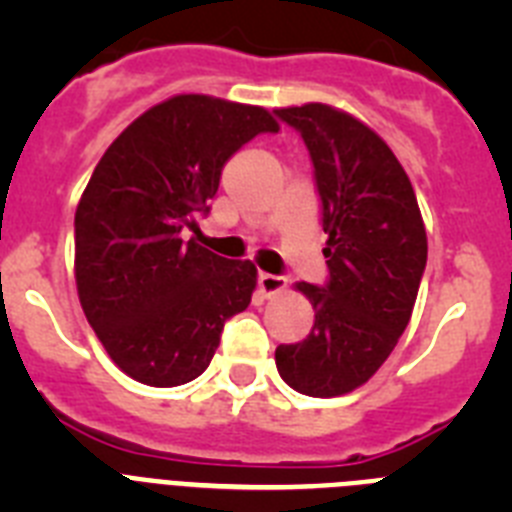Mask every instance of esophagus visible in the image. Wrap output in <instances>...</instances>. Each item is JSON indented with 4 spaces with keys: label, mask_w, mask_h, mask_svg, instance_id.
<instances>
[{
    "label": "esophagus",
    "mask_w": 512,
    "mask_h": 512,
    "mask_svg": "<svg viewBox=\"0 0 512 512\" xmlns=\"http://www.w3.org/2000/svg\"><path fill=\"white\" fill-rule=\"evenodd\" d=\"M287 287V279L274 277V274H259V292L261 297H274L279 292H284Z\"/></svg>",
    "instance_id": "esophagus-1"
}]
</instances>
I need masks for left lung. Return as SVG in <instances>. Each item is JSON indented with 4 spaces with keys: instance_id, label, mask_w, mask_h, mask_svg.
<instances>
[{
    "instance_id": "left-lung-1",
    "label": "left lung",
    "mask_w": 512,
    "mask_h": 512,
    "mask_svg": "<svg viewBox=\"0 0 512 512\" xmlns=\"http://www.w3.org/2000/svg\"><path fill=\"white\" fill-rule=\"evenodd\" d=\"M274 112L310 151L330 271L323 289L295 284L315 325L274 359L300 395L338 397L369 382L408 328L428 259L423 215L392 148L359 117L323 102Z\"/></svg>"
}]
</instances>
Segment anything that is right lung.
Instances as JSON below:
<instances>
[{
  "label": "right lung",
  "instance_id": "obj_1",
  "mask_svg": "<svg viewBox=\"0 0 512 512\" xmlns=\"http://www.w3.org/2000/svg\"><path fill=\"white\" fill-rule=\"evenodd\" d=\"M279 122L256 104L176 94L153 104L99 158L74 217L76 292L104 351L135 382L179 387L210 366L225 320L256 289L197 230L230 156Z\"/></svg>",
  "mask_w": 512,
  "mask_h": 512
}]
</instances>
